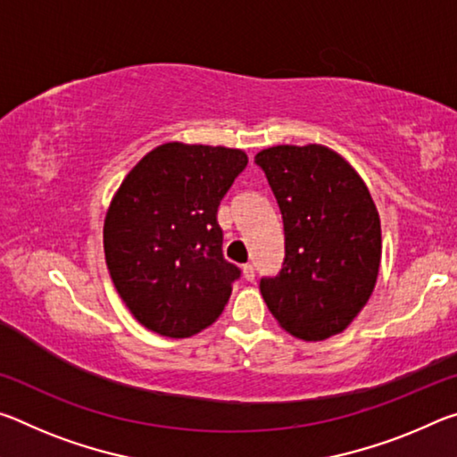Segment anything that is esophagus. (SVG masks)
I'll return each instance as SVG.
<instances>
[{
	"label": "esophagus",
	"instance_id": "obj_1",
	"mask_svg": "<svg viewBox=\"0 0 457 457\" xmlns=\"http://www.w3.org/2000/svg\"><path fill=\"white\" fill-rule=\"evenodd\" d=\"M242 272H244V278L247 282H253V278H256V272H253V266L252 264H244L242 266Z\"/></svg>",
	"mask_w": 457,
	"mask_h": 457
}]
</instances>
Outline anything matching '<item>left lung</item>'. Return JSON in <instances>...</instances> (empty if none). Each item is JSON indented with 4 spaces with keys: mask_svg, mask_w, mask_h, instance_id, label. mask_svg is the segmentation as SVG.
<instances>
[{
    "mask_svg": "<svg viewBox=\"0 0 457 457\" xmlns=\"http://www.w3.org/2000/svg\"><path fill=\"white\" fill-rule=\"evenodd\" d=\"M284 221L282 270L260 292L284 330L303 340L343 332L373 294L381 221L359 173L328 146L278 145L256 154Z\"/></svg>",
    "mask_w": 457,
    "mask_h": 457,
    "instance_id": "8db88e82",
    "label": "left lung"
}]
</instances>
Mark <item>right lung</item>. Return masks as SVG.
Listing matches in <instances>:
<instances>
[{
  "label": "right lung",
  "instance_id": "1",
  "mask_svg": "<svg viewBox=\"0 0 457 457\" xmlns=\"http://www.w3.org/2000/svg\"><path fill=\"white\" fill-rule=\"evenodd\" d=\"M245 165L239 149L165 143L114 193L104 220L106 266L143 327L187 338L220 319L239 268L223 258L218 207Z\"/></svg>",
  "mask_w": 457,
  "mask_h": 457
}]
</instances>
